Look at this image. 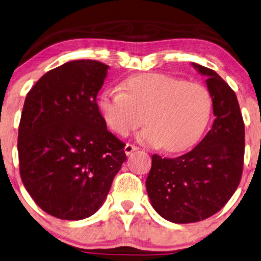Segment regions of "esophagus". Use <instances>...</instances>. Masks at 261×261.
I'll return each mask as SVG.
<instances>
[{
  "instance_id": "esophagus-1",
  "label": "esophagus",
  "mask_w": 261,
  "mask_h": 261,
  "mask_svg": "<svg viewBox=\"0 0 261 261\" xmlns=\"http://www.w3.org/2000/svg\"><path fill=\"white\" fill-rule=\"evenodd\" d=\"M136 150H138V147L134 146V144L127 143L126 146L124 147V151H125V154H126V155H130L131 153H133V151H136Z\"/></svg>"
}]
</instances>
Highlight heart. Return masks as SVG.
<instances>
[{
    "label": "heart",
    "mask_w": 261,
    "mask_h": 261,
    "mask_svg": "<svg viewBox=\"0 0 261 261\" xmlns=\"http://www.w3.org/2000/svg\"><path fill=\"white\" fill-rule=\"evenodd\" d=\"M98 110L114 134L127 136L143 124L141 142L166 153L196 143L210 123L213 101L203 85L160 73L135 74L101 92Z\"/></svg>",
    "instance_id": "b5f03b06"
}]
</instances>
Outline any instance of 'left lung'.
I'll return each instance as SVG.
<instances>
[{
	"label": "left lung",
	"mask_w": 261,
	"mask_h": 261,
	"mask_svg": "<svg viewBox=\"0 0 261 261\" xmlns=\"http://www.w3.org/2000/svg\"><path fill=\"white\" fill-rule=\"evenodd\" d=\"M206 77L216 119L189 153L174 159L151 156L146 180L153 208L177 224L207 219L225 206L239 187L245 156V124L235 91L211 68L194 64Z\"/></svg>",
	"instance_id": "left-lung-1"
}]
</instances>
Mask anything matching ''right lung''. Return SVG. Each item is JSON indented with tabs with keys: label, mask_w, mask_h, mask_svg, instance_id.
Listing matches in <instances>:
<instances>
[{
	"label": "right lung",
	"mask_w": 261,
	"mask_h": 261,
	"mask_svg": "<svg viewBox=\"0 0 261 261\" xmlns=\"http://www.w3.org/2000/svg\"><path fill=\"white\" fill-rule=\"evenodd\" d=\"M108 68L95 60L66 62L39 78L25 98L21 180L35 202L59 219L92 216L126 161L125 144L107 130L96 102Z\"/></svg>",
	"instance_id": "obj_1"
}]
</instances>
